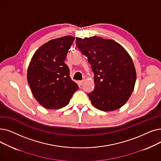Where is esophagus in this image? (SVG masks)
Masks as SVG:
<instances>
[{
    "label": "esophagus",
    "instance_id": "34e87169",
    "mask_svg": "<svg viewBox=\"0 0 161 161\" xmlns=\"http://www.w3.org/2000/svg\"><path fill=\"white\" fill-rule=\"evenodd\" d=\"M79 86H81L82 84H83V80H81V81H79Z\"/></svg>",
    "mask_w": 161,
    "mask_h": 161
}]
</instances>
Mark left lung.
Returning a JSON list of instances; mask_svg holds the SVG:
<instances>
[{"label": "left lung", "instance_id": "1", "mask_svg": "<svg viewBox=\"0 0 161 161\" xmlns=\"http://www.w3.org/2000/svg\"><path fill=\"white\" fill-rule=\"evenodd\" d=\"M76 47L87 57L95 87L87 93L93 105L103 111L120 108L134 89L136 69L128 52L117 42L93 36L76 37Z\"/></svg>", "mask_w": 161, "mask_h": 161}]
</instances>
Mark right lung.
<instances>
[{"label":"right lung","instance_id":"add662e5","mask_svg":"<svg viewBox=\"0 0 161 161\" xmlns=\"http://www.w3.org/2000/svg\"><path fill=\"white\" fill-rule=\"evenodd\" d=\"M75 39L64 36L48 41L35 53L27 69V81L36 99L45 108L66 106L79 89L64 63Z\"/></svg>","mask_w":161,"mask_h":161}]
</instances>
